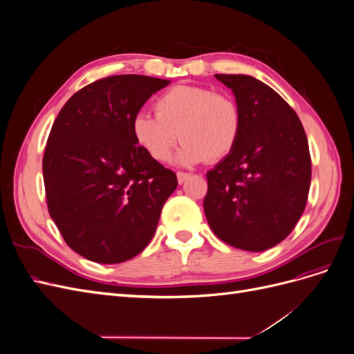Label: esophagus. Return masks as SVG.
Listing matches in <instances>:
<instances>
[{"label":"esophagus","instance_id":"obj_1","mask_svg":"<svg viewBox=\"0 0 354 354\" xmlns=\"http://www.w3.org/2000/svg\"><path fill=\"white\" fill-rule=\"evenodd\" d=\"M189 177H190V174L189 173H183V171H178V173H177V180H178L180 185H183Z\"/></svg>","mask_w":354,"mask_h":354}]
</instances>
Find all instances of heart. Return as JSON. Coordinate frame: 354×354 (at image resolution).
I'll list each match as a JSON object with an SVG mask.
<instances>
[{
	"instance_id": "b5f03b06",
	"label": "heart",
	"mask_w": 354,
	"mask_h": 354,
	"mask_svg": "<svg viewBox=\"0 0 354 354\" xmlns=\"http://www.w3.org/2000/svg\"><path fill=\"white\" fill-rule=\"evenodd\" d=\"M156 115L138 112L133 118L134 140L155 160H167L178 138L183 140L180 164L217 162L236 147L242 133V111L227 93L178 84L155 102Z\"/></svg>"
}]
</instances>
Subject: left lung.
<instances>
[{"instance_id": "8db88e82", "label": "left lung", "mask_w": 354, "mask_h": 354, "mask_svg": "<svg viewBox=\"0 0 354 354\" xmlns=\"http://www.w3.org/2000/svg\"><path fill=\"white\" fill-rule=\"evenodd\" d=\"M242 111L233 152L207 173L203 209L223 242L264 251L292 232L306 208L312 159L299 118L269 85L248 75L217 73Z\"/></svg>"}]
</instances>
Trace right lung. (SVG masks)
Masks as SVG:
<instances>
[{
    "label": "right lung",
    "instance_id": "add662e5",
    "mask_svg": "<svg viewBox=\"0 0 354 354\" xmlns=\"http://www.w3.org/2000/svg\"><path fill=\"white\" fill-rule=\"evenodd\" d=\"M168 80L112 75L75 93L42 158L48 212L75 252L115 264L140 254L177 187L174 171L137 145L133 118Z\"/></svg>",
    "mask_w": 354,
    "mask_h": 354
}]
</instances>
